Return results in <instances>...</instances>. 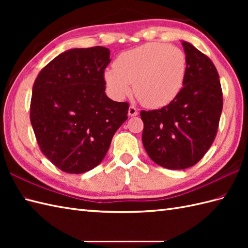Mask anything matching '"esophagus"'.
Instances as JSON below:
<instances>
[{
	"label": "esophagus",
	"mask_w": 248,
	"mask_h": 248,
	"mask_svg": "<svg viewBox=\"0 0 248 248\" xmlns=\"http://www.w3.org/2000/svg\"><path fill=\"white\" fill-rule=\"evenodd\" d=\"M138 114H139L138 108H136L134 105H131V107L129 108V116H131V117H132V116H136Z\"/></svg>",
	"instance_id": "obj_1"
}]
</instances>
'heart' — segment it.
<instances>
[{"label": "heart", "mask_w": 248, "mask_h": 248, "mask_svg": "<svg viewBox=\"0 0 248 248\" xmlns=\"http://www.w3.org/2000/svg\"><path fill=\"white\" fill-rule=\"evenodd\" d=\"M186 73L184 52L166 44L150 43L123 52L114 68L104 72V81L113 98L121 100L133 84L136 98L150 108L166 107L177 98Z\"/></svg>", "instance_id": "1"}]
</instances>
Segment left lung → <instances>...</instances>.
Instances as JSON below:
<instances>
[{
  "instance_id": "8db88e82",
  "label": "left lung",
  "mask_w": 248,
  "mask_h": 248,
  "mask_svg": "<svg viewBox=\"0 0 248 248\" xmlns=\"http://www.w3.org/2000/svg\"><path fill=\"white\" fill-rule=\"evenodd\" d=\"M183 87L172 102L140 110L143 144L150 159L168 170L196 164L211 147L223 109V92L212 61L186 41Z\"/></svg>"
}]
</instances>
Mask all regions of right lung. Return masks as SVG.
<instances>
[{
    "label": "right lung",
    "instance_id": "obj_1",
    "mask_svg": "<svg viewBox=\"0 0 248 248\" xmlns=\"http://www.w3.org/2000/svg\"><path fill=\"white\" fill-rule=\"evenodd\" d=\"M104 46L71 49L36 78L30 118L40 150L61 170L83 173L104 159L116 131L128 119V102L105 94Z\"/></svg>",
    "mask_w": 248,
    "mask_h": 248
}]
</instances>
